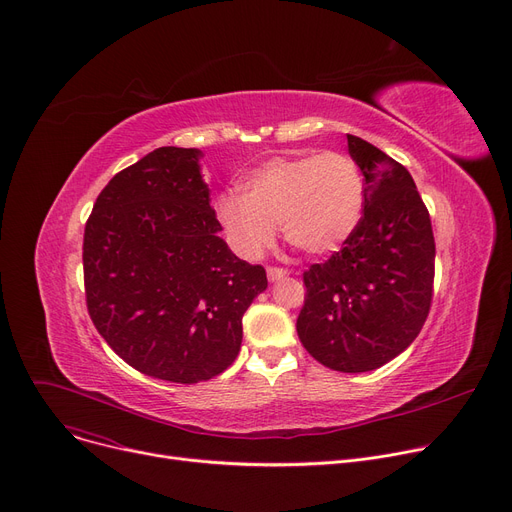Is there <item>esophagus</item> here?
I'll return each instance as SVG.
<instances>
[{"label": "esophagus", "instance_id": "1", "mask_svg": "<svg viewBox=\"0 0 512 512\" xmlns=\"http://www.w3.org/2000/svg\"><path fill=\"white\" fill-rule=\"evenodd\" d=\"M286 276H288V271L282 269V267H267V278H269V282L284 280Z\"/></svg>", "mask_w": 512, "mask_h": 512}]
</instances>
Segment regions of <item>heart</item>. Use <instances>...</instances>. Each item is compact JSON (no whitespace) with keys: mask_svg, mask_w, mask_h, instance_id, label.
<instances>
[{"mask_svg":"<svg viewBox=\"0 0 512 512\" xmlns=\"http://www.w3.org/2000/svg\"><path fill=\"white\" fill-rule=\"evenodd\" d=\"M243 195L218 199V218L245 255L263 253L276 238L306 255H327L342 247L364 214V179L356 160L325 150L269 158L245 177Z\"/></svg>","mask_w":512,"mask_h":512,"instance_id":"obj_1","label":"heart"}]
</instances>
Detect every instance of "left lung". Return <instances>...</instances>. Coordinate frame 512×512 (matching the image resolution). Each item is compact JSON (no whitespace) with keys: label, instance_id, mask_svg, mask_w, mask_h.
<instances>
[{"label":"left lung","instance_id":"8db88e82","mask_svg":"<svg viewBox=\"0 0 512 512\" xmlns=\"http://www.w3.org/2000/svg\"><path fill=\"white\" fill-rule=\"evenodd\" d=\"M364 175V214L344 247L302 274L296 331L317 362L339 372L374 370L418 337L432 304L434 234L407 168L348 135Z\"/></svg>","mask_w":512,"mask_h":512}]
</instances>
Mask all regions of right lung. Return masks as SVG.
I'll return each mask as SVG.
<instances>
[{
  "instance_id": "obj_1",
  "label": "right lung",
  "mask_w": 512,
  "mask_h": 512,
  "mask_svg": "<svg viewBox=\"0 0 512 512\" xmlns=\"http://www.w3.org/2000/svg\"><path fill=\"white\" fill-rule=\"evenodd\" d=\"M195 148L164 146L100 191L84 228L88 315L148 377L193 385L238 356L243 315L267 288L261 265L218 236Z\"/></svg>"
}]
</instances>
